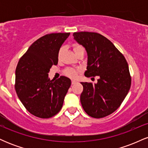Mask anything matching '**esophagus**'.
<instances>
[{
  "instance_id": "34e87169",
  "label": "esophagus",
  "mask_w": 148,
  "mask_h": 148,
  "mask_svg": "<svg viewBox=\"0 0 148 148\" xmlns=\"http://www.w3.org/2000/svg\"><path fill=\"white\" fill-rule=\"evenodd\" d=\"M76 83H77V81H74V80H72V85L76 84Z\"/></svg>"
}]
</instances>
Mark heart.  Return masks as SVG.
<instances>
[{
    "label": "heart",
    "instance_id": "b5f03b06",
    "mask_svg": "<svg viewBox=\"0 0 148 148\" xmlns=\"http://www.w3.org/2000/svg\"><path fill=\"white\" fill-rule=\"evenodd\" d=\"M81 47H81V46L79 45H74V46H73V49H74V51H76V50H78V49H79V48H81ZM62 50H63V49L61 48L60 49V51H59V52H58V57L60 56L61 53H62ZM79 71L78 70V69L70 68V69H66L65 74H66V75L68 76L69 77L76 78L78 76V74H79Z\"/></svg>",
    "mask_w": 148,
    "mask_h": 148
}]
</instances>
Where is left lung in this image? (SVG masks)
I'll return each mask as SVG.
<instances>
[{
  "label": "left lung",
  "mask_w": 148,
  "mask_h": 148,
  "mask_svg": "<svg viewBox=\"0 0 148 148\" xmlns=\"http://www.w3.org/2000/svg\"><path fill=\"white\" fill-rule=\"evenodd\" d=\"M88 55L85 76H99L97 84L81 82V105L88 115L101 118L119 108L131 87L129 66L124 56L109 40L91 32L73 34Z\"/></svg>",
  "instance_id": "obj_1"
}]
</instances>
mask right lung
I'll return each mask as SVG.
<instances>
[{
	"label": "right lung",
	"instance_id": "1",
	"mask_svg": "<svg viewBox=\"0 0 148 148\" xmlns=\"http://www.w3.org/2000/svg\"><path fill=\"white\" fill-rule=\"evenodd\" d=\"M70 33H51L32 44L20 58L15 72V90L27 111L40 118H49L62 108L71 80L61 76L53 81L48 77L58 61L61 46Z\"/></svg>",
	"mask_w": 148,
	"mask_h": 148
}]
</instances>
